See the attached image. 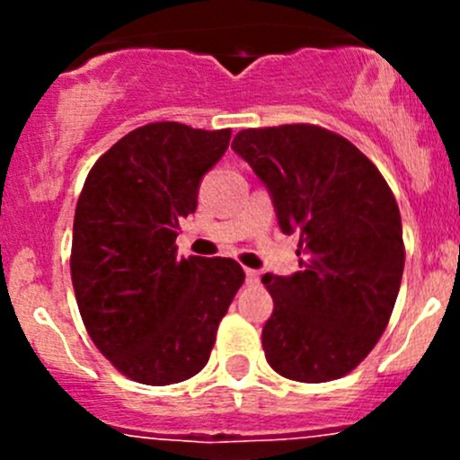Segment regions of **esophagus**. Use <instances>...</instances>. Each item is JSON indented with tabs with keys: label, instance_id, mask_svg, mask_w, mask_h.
<instances>
[{
	"label": "esophagus",
	"instance_id": "esophagus-1",
	"mask_svg": "<svg viewBox=\"0 0 460 460\" xmlns=\"http://www.w3.org/2000/svg\"><path fill=\"white\" fill-rule=\"evenodd\" d=\"M244 280H247V285H258L260 273L256 269H244Z\"/></svg>",
	"mask_w": 460,
	"mask_h": 460
}]
</instances>
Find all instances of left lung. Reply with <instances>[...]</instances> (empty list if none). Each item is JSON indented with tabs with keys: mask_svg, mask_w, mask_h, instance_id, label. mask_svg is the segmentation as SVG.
Listing matches in <instances>:
<instances>
[{
	"mask_svg": "<svg viewBox=\"0 0 460 460\" xmlns=\"http://www.w3.org/2000/svg\"><path fill=\"white\" fill-rule=\"evenodd\" d=\"M267 187L282 234L300 231V271L262 276L271 369L300 383L349 374L378 342L401 289V211L374 162L314 124L244 128L231 144Z\"/></svg>",
	"mask_w": 460,
	"mask_h": 460,
	"instance_id": "1",
	"label": "left lung"
}]
</instances>
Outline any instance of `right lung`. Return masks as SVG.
<instances>
[{"instance_id":"obj_1","label":"right lung","mask_w":460,"mask_h":460,"mask_svg":"<svg viewBox=\"0 0 460 460\" xmlns=\"http://www.w3.org/2000/svg\"><path fill=\"white\" fill-rule=\"evenodd\" d=\"M231 128L153 122L93 164L73 222L71 278L86 332L113 367L173 385L207 365L244 271L231 258H178L180 220Z\"/></svg>"}]
</instances>
